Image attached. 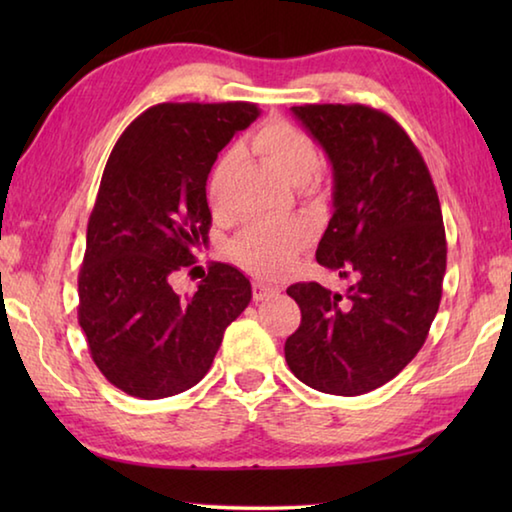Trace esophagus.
I'll return each mask as SVG.
<instances>
[{
    "instance_id": "34e87169",
    "label": "esophagus",
    "mask_w": 512,
    "mask_h": 512,
    "mask_svg": "<svg viewBox=\"0 0 512 512\" xmlns=\"http://www.w3.org/2000/svg\"><path fill=\"white\" fill-rule=\"evenodd\" d=\"M277 293H280V291H277L275 287H271V284H264V282H255L253 284V298L257 302L273 298V296H277Z\"/></svg>"
}]
</instances>
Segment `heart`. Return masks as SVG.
Instances as JSON below:
<instances>
[{"label":"heart","mask_w":512,"mask_h":512,"mask_svg":"<svg viewBox=\"0 0 512 512\" xmlns=\"http://www.w3.org/2000/svg\"><path fill=\"white\" fill-rule=\"evenodd\" d=\"M248 146L259 158L300 189L318 185V149L314 137L284 119H268L248 137ZM237 153L225 151L212 164L207 176V201L219 207L228 189ZM309 244V230L298 221H255L232 241V253L241 264L262 277L287 271L293 259Z\"/></svg>","instance_id":"b5f03b06"}]
</instances>
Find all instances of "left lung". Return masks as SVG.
<instances>
[{"mask_svg": "<svg viewBox=\"0 0 512 512\" xmlns=\"http://www.w3.org/2000/svg\"><path fill=\"white\" fill-rule=\"evenodd\" d=\"M334 171V212L316 259L354 277L345 296L318 282L287 289L300 327L284 357L302 384L363 395L409 366L443 298V212L418 146L386 112L361 103L293 106Z\"/></svg>", "mask_w": 512, "mask_h": 512, "instance_id": "8db88e82", "label": "left lung"}]
</instances>
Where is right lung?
Returning <instances> with one entry per match:
<instances>
[{
    "label": "right lung",
    "mask_w": 512,
    "mask_h": 512,
    "mask_svg": "<svg viewBox=\"0 0 512 512\" xmlns=\"http://www.w3.org/2000/svg\"><path fill=\"white\" fill-rule=\"evenodd\" d=\"M255 103H158L112 149L88 221L79 273V325L112 386L160 400L198 384L223 332L253 291L214 262L192 296L169 277L192 266L212 212L205 185L216 155L255 121Z\"/></svg>",
    "instance_id": "add662e5"
}]
</instances>
